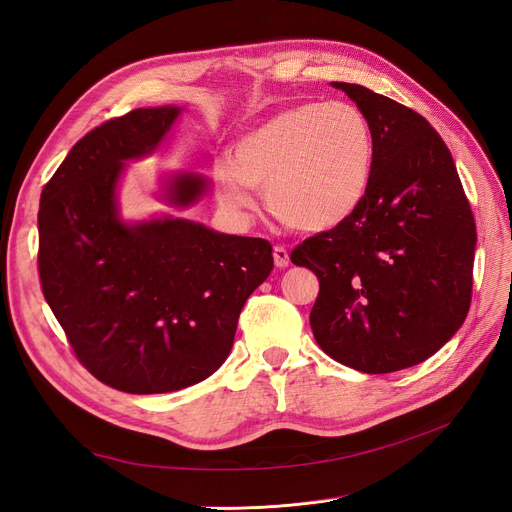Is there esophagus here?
<instances>
[{"instance_id": "esophagus-1", "label": "esophagus", "mask_w": 512, "mask_h": 512, "mask_svg": "<svg viewBox=\"0 0 512 512\" xmlns=\"http://www.w3.org/2000/svg\"><path fill=\"white\" fill-rule=\"evenodd\" d=\"M273 260H275V267L277 269H286L290 265V256L288 250L284 245H275L273 247Z\"/></svg>"}]
</instances>
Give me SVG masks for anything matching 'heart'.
I'll use <instances>...</instances> for the list:
<instances>
[{
	"label": "heart",
	"mask_w": 512,
	"mask_h": 512,
	"mask_svg": "<svg viewBox=\"0 0 512 512\" xmlns=\"http://www.w3.org/2000/svg\"><path fill=\"white\" fill-rule=\"evenodd\" d=\"M374 156V132L359 106L301 102L239 136L230 166L215 170V190L235 213L256 209L254 189L286 226L331 230L361 207Z\"/></svg>",
	"instance_id": "heart-1"
}]
</instances>
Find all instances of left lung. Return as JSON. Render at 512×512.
<instances>
[{
  "label": "left lung",
  "mask_w": 512,
  "mask_h": 512,
  "mask_svg": "<svg viewBox=\"0 0 512 512\" xmlns=\"http://www.w3.org/2000/svg\"><path fill=\"white\" fill-rule=\"evenodd\" d=\"M361 108L376 156L361 207L294 247L320 282L318 346L363 374L423 363L468 316L476 224L451 151L412 108L363 85L331 83Z\"/></svg>",
  "instance_id": "left-lung-1"
}]
</instances>
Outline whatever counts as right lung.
<instances>
[{"label":"right lung","instance_id":"add662e5","mask_svg":"<svg viewBox=\"0 0 512 512\" xmlns=\"http://www.w3.org/2000/svg\"><path fill=\"white\" fill-rule=\"evenodd\" d=\"M179 106L136 108L76 143L44 185L38 269L44 299L79 361L132 395L173 393L209 378L230 354L247 297L273 269L271 243L160 215L126 222V162L156 151ZM162 200L196 205L209 181L179 170Z\"/></svg>","mask_w":512,"mask_h":512}]
</instances>
